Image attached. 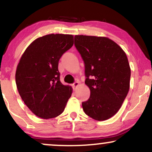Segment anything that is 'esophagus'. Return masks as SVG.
<instances>
[{
  "instance_id": "34e87169",
  "label": "esophagus",
  "mask_w": 152,
  "mask_h": 152,
  "mask_svg": "<svg viewBox=\"0 0 152 152\" xmlns=\"http://www.w3.org/2000/svg\"><path fill=\"white\" fill-rule=\"evenodd\" d=\"M72 86H73V87H74V88H76V87H78V86H79V82H78V81H75L74 83L72 84Z\"/></svg>"
}]
</instances>
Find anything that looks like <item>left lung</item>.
Instances as JSON below:
<instances>
[{
  "instance_id": "obj_1",
  "label": "left lung",
  "mask_w": 152,
  "mask_h": 152,
  "mask_svg": "<svg viewBox=\"0 0 152 152\" xmlns=\"http://www.w3.org/2000/svg\"><path fill=\"white\" fill-rule=\"evenodd\" d=\"M84 62L85 83L90 98L82 103L86 114L98 121L107 120L121 107L129 89L131 70L121 47L107 37H74Z\"/></svg>"
}]
</instances>
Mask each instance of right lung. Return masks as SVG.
<instances>
[{
	"mask_svg": "<svg viewBox=\"0 0 152 152\" xmlns=\"http://www.w3.org/2000/svg\"><path fill=\"white\" fill-rule=\"evenodd\" d=\"M73 45L71 34H47L31 43L21 56L16 85L24 103L39 118H56L64 110L72 88L61 83L58 65Z\"/></svg>",
	"mask_w": 152,
	"mask_h": 152,
	"instance_id": "right-lung-1",
	"label": "right lung"
}]
</instances>
